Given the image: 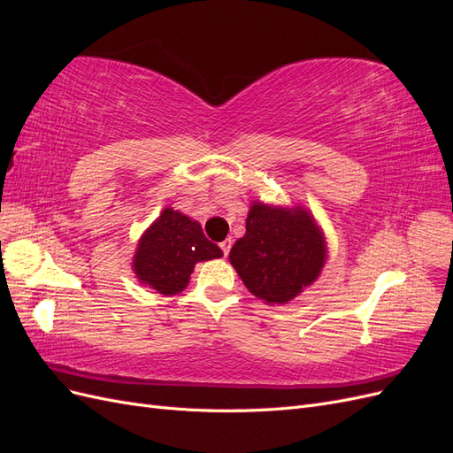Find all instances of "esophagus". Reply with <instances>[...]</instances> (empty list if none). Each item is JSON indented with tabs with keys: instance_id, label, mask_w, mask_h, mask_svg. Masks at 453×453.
Masks as SVG:
<instances>
[{
	"instance_id": "obj_1",
	"label": "esophagus",
	"mask_w": 453,
	"mask_h": 453,
	"mask_svg": "<svg viewBox=\"0 0 453 453\" xmlns=\"http://www.w3.org/2000/svg\"><path fill=\"white\" fill-rule=\"evenodd\" d=\"M219 245H221V251H223V255H225V257H228L230 248H232V240H230V238H226L225 242H221Z\"/></svg>"
}]
</instances>
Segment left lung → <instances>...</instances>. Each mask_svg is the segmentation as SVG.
<instances>
[{
    "label": "left lung",
    "instance_id": "obj_1",
    "mask_svg": "<svg viewBox=\"0 0 453 453\" xmlns=\"http://www.w3.org/2000/svg\"><path fill=\"white\" fill-rule=\"evenodd\" d=\"M228 258L255 296L268 304H285L319 276L325 242L304 210L255 202L245 236L232 245Z\"/></svg>",
    "mask_w": 453,
    "mask_h": 453
}]
</instances>
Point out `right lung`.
Wrapping results in <instances>:
<instances>
[{
	"mask_svg": "<svg viewBox=\"0 0 453 453\" xmlns=\"http://www.w3.org/2000/svg\"><path fill=\"white\" fill-rule=\"evenodd\" d=\"M223 257L202 226L180 211L164 210L138 243L134 272L162 295L181 293L200 260Z\"/></svg>",
	"mask_w": 453,
	"mask_h": 453,
	"instance_id": "add662e5",
	"label": "right lung"
}]
</instances>
